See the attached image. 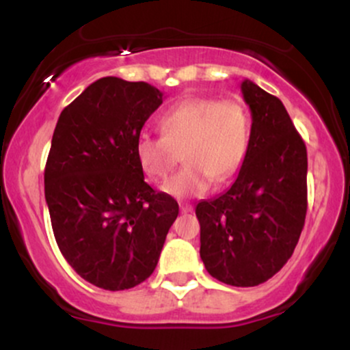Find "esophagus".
<instances>
[{
	"instance_id": "obj_1",
	"label": "esophagus",
	"mask_w": 350,
	"mask_h": 350,
	"mask_svg": "<svg viewBox=\"0 0 350 350\" xmlns=\"http://www.w3.org/2000/svg\"><path fill=\"white\" fill-rule=\"evenodd\" d=\"M192 211H194V207L189 206V204H183V206H180V212H183V214H189V212Z\"/></svg>"
}]
</instances>
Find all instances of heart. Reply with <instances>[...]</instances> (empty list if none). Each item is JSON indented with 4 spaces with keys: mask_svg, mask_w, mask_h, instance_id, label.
Listing matches in <instances>:
<instances>
[{
    "mask_svg": "<svg viewBox=\"0 0 350 350\" xmlns=\"http://www.w3.org/2000/svg\"><path fill=\"white\" fill-rule=\"evenodd\" d=\"M163 136L142 133L135 144L139 167L152 180L167 178L178 156L186 166L163 186L178 199L198 198L212 180L224 183L242 164L250 138V118L242 103L214 97H189L159 120Z\"/></svg>",
    "mask_w": 350,
    "mask_h": 350,
    "instance_id": "1",
    "label": "heart"
}]
</instances>
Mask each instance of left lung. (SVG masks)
Wrapping results in <instances>:
<instances>
[{
  "label": "left lung",
  "mask_w": 350,
  "mask_h": 350,
  "mask_svg": "<svg viewBox=\"0 0 350 350\" xmlns=\"http://www.w3.org/2000/svg\"><path fill=\"white\" fill-rule=\"evenodd\" d=\"M252 111L248 148L235 183L196 207L200 258L215 280L256 286L290 260L308 208V152L286 108L252 80H243Z\"/></svg>",
  "instance_id": "left-lung-1"
}]
</instances>
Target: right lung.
<instances>
[{"label":"right lung","mask_w":350,"mask_h":350,"mask_svg":"<svg viewBox=\"0 0 350 350\" xmlns=\"http://www.w3.org/2000/svg\"><path fill=\"white\" fill-rule=\"evenodd\" d=\"M163 103L146 82L98 79L60 113L44 171L52 230L67 263L103 290L150 278L179 214L144 183L135 156L143 124Z\"/></svg>","instance_id":"add662e5"}]
</instances>
